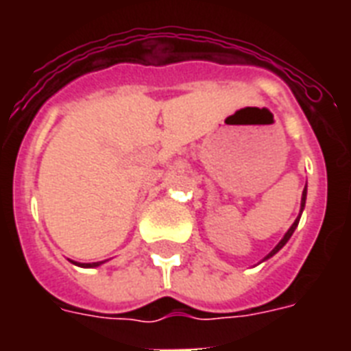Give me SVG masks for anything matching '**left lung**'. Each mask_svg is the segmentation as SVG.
<instances>
[{
	"label": "left lung",
	"instance_id": "obj_1",
	"mask_svg": "<svg viewBox=\"0 0 351 351\" xmlns=\"http://www.w3.org/2000/svg\"><path fill=\"white\" fill-rule=\"evenodd\" d=\"M304 204H306V187H304V191H302V200H300V213H302V209H304ZM299 220H300V215H299V217H297V220H295L293 224H291V228H289V230L286 231V234H284V237H282V240H280V242H278V244L275 245V247H273L271 251H269V255H267L266 258H269V256L275 255V253H277L278 250H282L284 245H286V242H288V240L291 239V234H293L295 228L299 226Z\"/></svg>",
	"mask_w": 351,
	"mask_h": 351
}]
</instances>
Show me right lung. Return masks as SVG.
Wrapping results in <instances>:
<instances>
[{"mask_svg": "<svg viewBox=\"0 0 351 351\" xmlns=\"http://www.w3.org/2000/svg\"><path fill=\"white\" fill-rule=\"evenodd\" d=\"M104 262H90V264H80V262H74V264H78V266L82 267H96V266H100V264H104Z\"/></svg>", "mask_w": 351, "mask_h": 351, "instance_id": "add662e5", "label": "right lung"}]
</instances>
